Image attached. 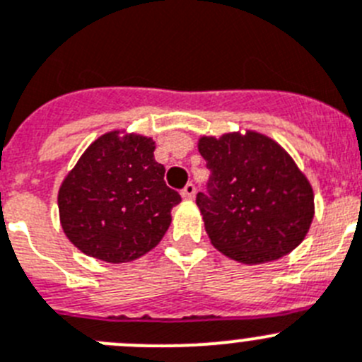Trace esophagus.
<instances>
[{"instance_id": "esophagus-1", "label": "esophagus", "mask_w": 362, "mask_h": 362, "mask_svg": "<svg viewBox=\"0 0 362 362\" xmlns=\"http://www.w3.org/2000/svg\"><path fill=\"white\" fill-rule=\"evenodd\" d=\"M194 193H197V187H194L193 182H189V184L182 189V197L184 198H193Z\"/></svg>"}]
</instances>
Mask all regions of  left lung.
Returning a JSON list of instances; mask_svg holds the SVG:
<instances>
[{
  "label": "left lung",
  "mask_w": 362,
  "mask_h": 362,
  "mask_svg": "<svg viewBox=\"0 0 362 362\" xmlns=\"http://www.w3.org/2000/svg\"><path fill=\"white\" fill-rule=\"evenodd\" d=\"M198 149L211 175L197 205L220 252L256 265L303 242L314 218V193L281 146L249 132L204 136Z\"/></svg>",
  "instance_id": "1"
}]
</instances>
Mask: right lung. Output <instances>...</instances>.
I'll use <instances>...</instances> for the list:
<instances>
[{
	"label": "right lung",
	"mask_w": 362,
	"mask_h": 362,
	"mask_svg": "<svg viewBox=\"0 0 362 362\" xmlns=\"http://www.w3.org/2000/svg\"><path fill=\"white\" fill-rule=\"evenodd\" d=\"M148 136L106 133L86 149L59 189L61 226L77 249L108 263L141 258L162 240L180 194Z\"/></svg>",
	"instance_id": "1"
}]
</instances>
